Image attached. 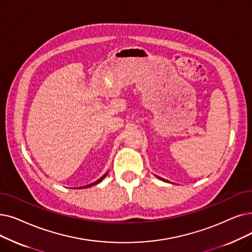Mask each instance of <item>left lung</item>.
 Masks as SVG:
<instances>
[{"mask_svg": "<svg viewBox=\"0 0 252 252\" xmlns=\"http://www.w3.org/2000/svg\"><path fill=\"white\" fill-rule=\"evenodd\" d=\"M158 179H160V180H162V181H167V180H165V179H162V178H160V177H158V176H157ZM168 182V181H167Z\"/></svg>", "mask_w": 252, "mask_h": 252, "instance_id": "8db88e82", "label": "left lung"}]
</instances>
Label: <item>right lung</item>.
<instances>
[{
	"instance_id": "obj_1",
	"label": "right lung",
	"mask_w": 252,
	"mask_h": 252,
	"mask_svg": "<svg viewBox=\"0 0 252 252\" xmlns=\"http://www.w3.org/2000/svg\"><path fill=\"white\" fill-rule=\"evenodd\" d=\"M107 174H108V172L105 174V175H103V176L100 178V179H97L96 181H94V182H93V183H91V184H87V185H84V187H81V188H79V189H87V188H91V187H93V185H95V184H97V183H100L106 176H107Z\"/></svg>"
}]
</instances>
